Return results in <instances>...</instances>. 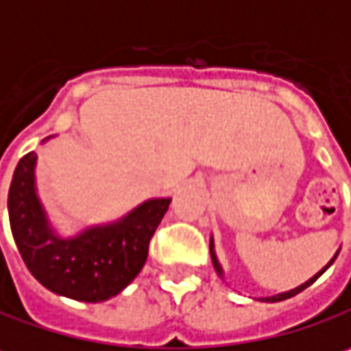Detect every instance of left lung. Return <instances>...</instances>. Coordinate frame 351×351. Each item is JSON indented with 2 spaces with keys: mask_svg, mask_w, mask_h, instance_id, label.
<instances>
[{
  "mask_svg": "<svg viewBox=\"0 0 351 351\" xmlns=\"http://www.w3.org/2000/svg\"><path fill=\"white\" fill-rule=\"evenodd\" d=\"M210 258H213V264H215V270H217L218 274L222 276V270H220V264H218L217 254H215V250H213V242H210ZM336 258H338V252H336V256H334V258H332V260H330V262H328V266H326V268H322V270H319L318 274H316L314 278L308 280L306 284H302V286H298V288H294V290H290V292H284V294H278V296H272V298H266V302H282V300L292 298V296H296V294H300L302 290H306L308 286H312V284H314V282H316V280H318L319 276H322V274H324V272H326V270H328V268L332 266V262H334Z\"/></svg>",
  "mask_w": 351,
  "mask_h": 351,
  "instance_id": "left-lung-1",
  "label": "left lung"
}]
</instances>
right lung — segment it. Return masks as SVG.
<instances>
[{"label": "right lung", "mask_w": 351, "mask_h": 351, "mask_svg": "<svg viewBox=\"0 0 351 351\" xmlns=\"http://www.w3.org/2000/svg\"><path fill=\"white\" fill-rule=\"evenodd\" d=\"M35 153L19 158L11 178L8 208L19 254L47 290L83 302H103L127 288L147 262L156 226L171 198H153L111 226L61 240L53 234L35 196Z\"/></svg>", "instance_id": "right-lung-1"}]
</instances>
